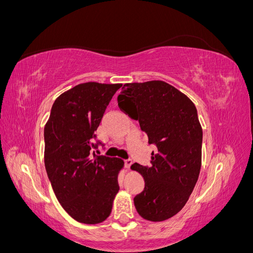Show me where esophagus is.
Listing matches in <instances>:
<instances>
[{
  "label": "esophagus",
  "instance_id": "obj_1",
  "mask_svg": "<svg viewBox=\"0 0 253 253\" xmlns=\"http://www.w3.org/2000/svg\"><path fill=\"white\" fill-rule=\"evenodd\" d=\"M125 163H126V169H129V167H131L132 164H133L132 159H126V160H125Z\"/></svg>",
  "mask_w": 253,
  "mask_h": 253
}]
</instances>
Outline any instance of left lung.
I'll return each instance as SVG.
<instances>
[{
  "label": "left lung",
  "instance_id": "obj_1",
  "mask_svg": "<svg viewBox=\"0 0 253 253\" xmlns=\"http://www.w3.org/2000/svg\"><path fill=\"white\" fill-rule=\"evenodd\" d=\"M117 99L119 108L139 121L149 143L157 147L150 168L131 167L145 182L134 198L135 208L144 219L166 220L183 208L201 172L203 128L196 108L162 80L126 83Z\"/></svg>",
  "mask_w": 253,
  "mask_h": 253
}]
</instances>
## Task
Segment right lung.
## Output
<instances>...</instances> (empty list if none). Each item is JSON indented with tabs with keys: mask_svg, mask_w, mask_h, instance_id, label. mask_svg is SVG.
Returning a JSON list of instances; mask_svg holds the SVG:
<instances>
[{
	"mask_svg": "<svg viewBox=\"0 0 253 253\" xmlns=\"http://www.w3.org/2000/svg\"><path fill=\"white\" fill-rule=\"evenodd\" d=\"M121 83L85 82L52 104L44 127V163L59 203L79 223L100 224L110 216L119 191L124 160L95 156V131Z\"/></svg>",
	"mask_w": 253,
	"mask_h": 253,
	"instance_id": "1",
	"label": "right lung"
}]
</instances>
